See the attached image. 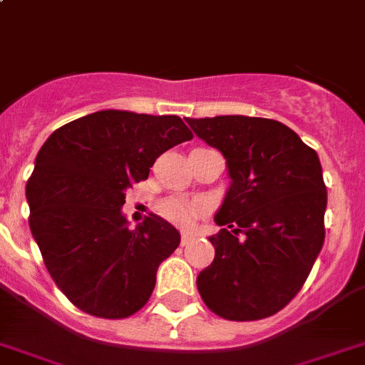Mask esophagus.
<instances>
[{
	"label": "esophagus",
	"instance_id": "34e87169",
	"mask_svg": "<svg viewBox=\"0 0 365 365\" xmlns=\"http://www.w3.org/2000/svg\"><path fill=\"white\" fill-rule=\"evenodd\" d=\"M195 237H197V235L192 234V232H182V245L191 243V241L195 240Z\"/></svg>",
	"mask_w": 365,
	"mask_h": 365
}]
</instances>
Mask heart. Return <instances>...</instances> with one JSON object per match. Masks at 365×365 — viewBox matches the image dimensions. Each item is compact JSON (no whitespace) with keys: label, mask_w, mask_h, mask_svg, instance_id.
<instances>
[{"label":"heart","mask_w":365,"mask_h":365,"mask_svg":"<svg viewBox=\"0 0 365 365\" xmlns=\"http://www.w3.org/2000/svg\"><path fill=\"white\" fill-rule=\"evenodd\" d=\"M161 213L178 226H191L198 215V206L185 198H168L161 204Z\"/></svg>","instance_id":"heart-1"}]
</instances>
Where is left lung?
<instances>
[{
	"instance_id": "left-lung-1",
	"label": "left lung",
	"mask_w": 365,
	"mask_h": 365,
	"mask_svg": "<svg viewBox=\"0 0 365 365\" xmlns=\"http://www.w3.org/2000/svg\"><path fill=\"white\" fill-rule=\"evenodd\" d=\"M225 155L230 187L215 213V259L197 287L213 314L263 319L301 292L324 241L327 187L315 150L271 118H187ZM242 237H239V234Z\"/></svg>"
}]
</instances>
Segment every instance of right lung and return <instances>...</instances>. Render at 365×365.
Instances as JSON below:
<instances>
[{
	"instance_id": "1",
	"label": "right lung",
	"mask_w": 365,
	"mask_h": 365,
	"mask_svg": "<svg viewBox=\"0 0 365 365\" xmlns=\"http://www.w3.org/2000/svg\"><path fill=\"white\" fill-rule=\"evenodd\" d=\"M189 139L176 115L106 109L61 125L38 150L26 185L29 228L48 272L79 310L122 319L148 302L180 232L154 213L130 230L125 191Z\"/></svg>"
}]
</instances>
